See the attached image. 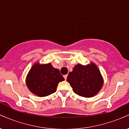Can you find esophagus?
Instances as JSON below:
<instances>
[{
	"mask_svg": "<svg viewBox=\"0 0 129 129\" xmlns=\"http://www.w3.org/2000/svg\"><path fill=\"white\" fill-rule=\"evenodd\" d=\"M63 78H64L65 80H66V79H67V75H63Z\"/></svg>",
	"mask_w": 129,
	"mask_h": 129,
	"instance_id": "34e87169",
	"label": "esophagus"
}]
</instances>
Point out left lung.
Wrapping results in <instances>:
<instances>
[{"label": "left lung", "instance_id": "obj_1", "mask_svg": "<svg viewBox=\"0 0 129 129\" xmlns=\"http://www.w3.org/2000/svg\"><path fill=\"white\" fill-rule=\"evenodd\" d=\"M67 81L73 88V91L81 96H94L100 91L104 84V79L96 65L91 62L83 66L78 63L70 72Z\"/></svg>", "mask_w": 129, "mask_h": 129}]
</instances>
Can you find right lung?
<instances>
[{
	"instance_id": "add662e5",
	"label": "right lung",
	"mask_w": 129,
	"mask_h": 129,
	"mask_svg": "<svg viewBox=\"0 0 129 129\" xmlns=\"http://www.w3.org/2000/svg\"><path fill=\"white\" fill-rule=\"evenodd\" d=\"M64 81L59 69L51 63L41 64L36 62L26 77V84L29 91L35 95L44 97L56 91L59 82Z\"/></svg>"
}]
</instances>
